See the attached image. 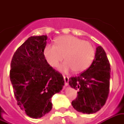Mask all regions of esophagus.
Here are the masks:
<instances>
[{
    "mask_svg": "<svg viewBox=\"0 0 124 124\" xmlns=\"http://www.w3.org/2000/svg\"><path fill=\"white\" fill-rule=\"evenodd\" d=\"M64 80L65 86H68V81H69V78H68V76H64Z\"/></svg>",
    "mask_w": 124,
    "mask_h": 124,
    "instance_id": "1",
    "label": "esophagus"
}]
</instances>
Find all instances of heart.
<instances>
[{"label": "heart", "instance_id": "heart-1", "mask_svg": "<svg viewBox=\"0 0 124 124\" xmlns=\"http://www.w3.org/2000/svg\"><path fill=\"white\" fill-rule=\"evenodd\" d=\"M94 54L95 50L90 42L72 35L60 36L55 44H48L44 49L46 61L52 67L57 66L64 55L66 61L59 66L64 73L85 70L91 64Z\"/></svg>", "mask_w": 124, "mask_h": 124}]
</instances>
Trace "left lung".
I'll list each match as a JSON object with an SVG mask.
<instances>
[{
    "label": "left lung",
    "instance_id": "8db88e82",
    "mask_svg": "<svg viewBox=\"0 0 124 124\" xmlns=\"http://www.w3.org/2000/svg\"><path fill=\"white\" fill-rule=\"evenodd\" d=\"M110 64L101 46L96 48L91 66L78 76L69 79V84L78 92L72 102L78 112L90 114L101 109L109 94Z\"/></svg>",
    "mask_w": 124,
    "mask_h": 124
}]
</instances>
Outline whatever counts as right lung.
Segmentation results:
<instances>
[{"label": "right lung", "mask_w": 124, "mask_h": 124, "mask_svg": "<svg viewBox=\"0 0 124 124\" xmlns=\"http://www.w3.org/2000/svg\"><path fill=\"white\" fill-rule=\"evenodd\" d=\"M47 36H31L13 55L10 78L20 109L40 118L52 108V97L64 85L62 75L48 64L44 55Z\"/></svg>", "instance_id": "1"}]
</instances>
